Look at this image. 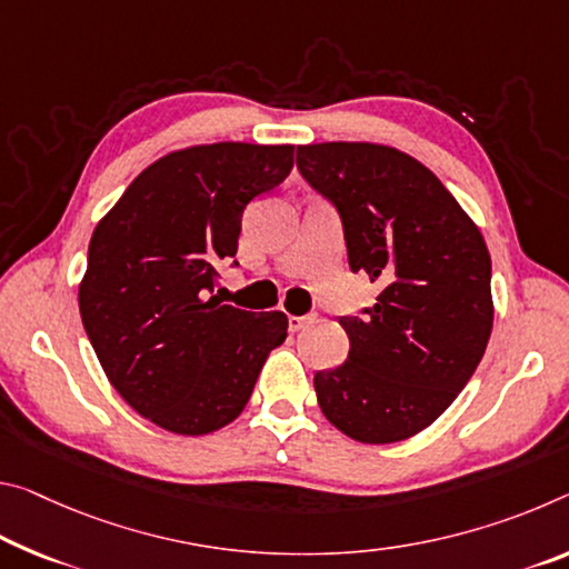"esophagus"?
<instances>
[{
  "mask_svg": "<svg viewBox=\"0 0 569 569\" xmlns=\"http://www.w3.org/2000/svg\"><path fill=\"white\" fill-rule=\"evenodd\" d=\"M311 317H288V329L291 331H301L306 323H311Z\"/></svg>",
  "mask_w": 569,
  "mask_h": 569,
  "instance_id": "34e87169",
  "label": "esophagus"
}]
</instances>
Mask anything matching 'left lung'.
Listing matches in <instances>:
<instances>
[{
	"mask_svg": "<svg viewBox=\"0 0 569 569\" xmlns=\"http://www.w3.org/2000/svg\"><path fill=\"white\" fill-rule=\"evenodd\" d=\"M296 167L337 207L349 268L382 291L341 317L345 365L313 375L321 412L359 443H398L458 398L491 337V258L443 182L392 147L309 143Z\"/></svg>",
	"mask_w": 569,
	"mask_h": 569,
	"instance_id": "left-lung-1",
	"label": "left lung"
}]
</instances>
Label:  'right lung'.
Instances as JSON below:
<instances>
[{
  "instance_id": "add662e5",
  "label": "right lung",
  "mask_w": 569,
  "mask_h": 569,
  "mask_svg": "<svg viewBox=\"0 0 569 569\" xmlns=\"http://www.w3.org/2000/svg\"><path fill=\"white\" fill-rule=\"evenodd\" d=\"M291 169V143L171 151L96 224L80 319L116 392L154 426L177 436L228 426L283 345L286 313L242 311L210 293L218 266L236 258L246 207Z\"/></svg>"
}]
</instances>
